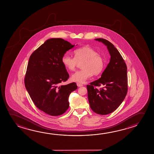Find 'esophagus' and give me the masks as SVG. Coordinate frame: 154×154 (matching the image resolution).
I'll return each mask as SVG.
<instances>
[{"label":"esophagus","instance_id":"1","mask_svg":"<svg viewBox=\"0 0 154 154\" xmlns=\"http://www.w3.org/2000/svg\"><path fill=\"white\" fill-rule=\"evenodd\" d=\"M76 85H78V87H82V86H83V85H82V84H81L80 83H76Z\"/></svg>","mask_w":154,"mask_h":154}]
</instances>
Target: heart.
<instances>
[{
    "instance_id": "heart-1",
    "label": "heart",
    "mask_w": 154,
    "mask_h": 154,
    "mask_svg": "<svg viewBox=\"0 0 154 154\" xmlns=\"http://www.w3.org/2000/svg\"><path fill=\"white\" fill-rule=\"evenodd\" d=\"M74 57L68 54H63L61 62L66 69L71 71L75 69L78 63H81V69L76 71L72 75V80L83 83L91 76L100 74L105 66L103 57L98 54L95 49L85 46L74 51Z\"/></svg>"
}]
</instances>
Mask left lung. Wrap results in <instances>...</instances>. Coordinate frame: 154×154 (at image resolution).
I'll list each match as a JSON object with an SVG mask.
<instances>
[{"label":"left lung","mask_w":154,"mask_h":154,"mask_svg":"<svg viewBox=\"0 0 154 154\" xmlns=\"http://www.w3.org/2000/svg\"><path fill=\"white\" fill-rule=\"evenodd\" d=\"M95 40L107 47L111 58L100 78L87 85L88 100L94 112L108 115L119 106L127 94V66L119 52L111 42L101 38ZM97 86L102 87L98 88Z\"/></svg>","instance_id":"1"}]
</instances>
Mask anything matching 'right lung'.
Instances as JSON below:
<instances>
[{"mask_svg":"<svg viewBox=\"0 0 154 154\" xmlns=\"http://www.w3.org/2000/svg\"><path fill=\"white\" fill-rule=\"evenodd\" d=\"M74 46L62 38H50L30 57L25 87L35 106L50 116L65 112L69 94L78 88L75 82L60 85L69 78L61 58Z\"/></svg>","mask_w":154,"mask_h":154,"instance_id":"obj_1","label":"right lung"}]
</instances>
